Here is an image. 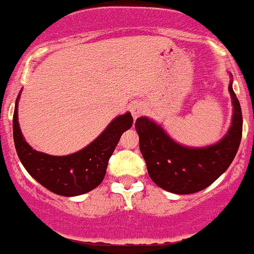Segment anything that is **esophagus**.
<instances>
[{
  "label": "esophagus",
  "mask_w": 254,
  "mask_h": 254,
  "mask_svg": "<svg viewBox=\"0 0 254 254\" xmlns=\"http://www.w3.org/2000/svg\"><path fill=\"white\" fill-rule=\"evenodd\" d=\"M129 110H130V114H132V116L134 117V119H137V117H139L140 115L144 112V106H143L142 102L134 101L130 104Z\"/></svg>",
  "instance_id": "1"
}]
</instances>
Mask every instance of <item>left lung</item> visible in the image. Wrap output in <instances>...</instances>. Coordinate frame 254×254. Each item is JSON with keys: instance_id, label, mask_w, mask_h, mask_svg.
Listing matches in <instances>:
<instances>
[{"instance_id": "left-lung-1", "label": "left lung", "mask_w": 254, "mask_h": 254, "mask_svg": "<svg viewBox=\"0 0 254 254\" xmlns=\"http://www.w3.org/2000/svg\"><path fill=\"white\" fill-rule=\"evenodd\" d=\"M233 117L228 133L216 144L188 148L178 144L162 127L147 117L135 121L139 149L150 179L167 191L184 195L211 185L232 163L242 138V111L230 82Z\"/></svg>"}]
</instances>
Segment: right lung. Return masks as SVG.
Here are the masks:
<instances>
[{
	"instance_id": "1",
	"label": "right lung",
	"mask_w": 254,
	"mask_h": 254,
	"mask_svg": "<svg viewBox=\"0 0 254 254\" xmlns=\"http://www.w3.org/2000/svg\"><path fill=\"white\" fill-rule=\"evenodd\" d=\"M19 97V95H18ZM18 97L13 114V139L17 154L27 172L43 187L62 196H76L101 184L110 157L122 133L130 128L129 112L116 117L87 147L64 157H54L34 150L22 135L18 125Z\"/></svg>"
}]
</instances>
